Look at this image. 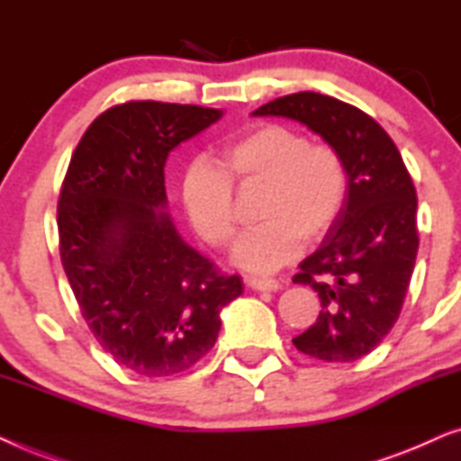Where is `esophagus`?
<instances>
[{
  "label": "esophagus",
  "instance_id": "34e87169",
  "mask_svg": "<svg viewBox=\"0 0 461 461\" xmlns=\"http://www.w3.org/2000/svg\"><path fill=\"white\" fill-rule=\"evenodd\" d=\"M248 285L256 292H276L281 287V283L276 279H268V276H249Z\"/></svg>",
  "mask_w": 461,
  "mask_h": 461
}]
</instances>
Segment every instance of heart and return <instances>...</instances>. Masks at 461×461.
Masks as SVG:
<instances>
[{
  "label": "heart",
  "mask_w": 461,
  "mask_h": 461,
  "mask_svg": "<svg viewBox=\"0 0 461 461\" xmlns=\"http://www.w3.org/2000/svg\"><path fill=\"white\" fill-rule=\"evenodd\" d=\"M218 163L194 159L182 176L188 222L212 248L235 235L232 182L267 185L260 220L232 248V260L251 273H273L300 254L304 237L331 230L348 197L344 157L327 142H308L283 123H264L226 142Z\"/></svg>",
  "instance_id": "obj_1"
}]
</instances>
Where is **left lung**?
Listing matches in <instances>:
<instances>
[{
    "label": "left lung",
    "instance_id": "left-lung-1",
    "mask_svg": "<svg viewBox=\"0 0 461 461\" xmlns=\"http://www.w3.org/2000/svg\"><path fill=\"white\" fill-rule=\"evenodd\" d=\"M251 115L295 119L344 157V210L294 276L319 294L323 311L294 346L319 361H357L393 330L411 281L420 245L411 176L382 125L338 98L298 92Z\"/></svg>",
    "mask_w": 461,
    "mask_h": 461
}]
</instances>
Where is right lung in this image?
Here are the masks:
<instances>
[{
  "mask_svg": "<svg viewBox=\"0 0 461 461\" xmlns=\"http://www.w3.org/2000/svg\"><path fill=\"white\" fill-rule=\"evenodd\" d=\"M220 109L131 100L94 119L59 199L60 260L98 344L144 377L191 369L216 344L220 311L243 294L169 218L167 155Z\"/></svg>",
  "mask_w": 461,
  "mask_h": 461,
  "instance_id": "add662e5",
  "label": "right lung"
}]
</instances>
